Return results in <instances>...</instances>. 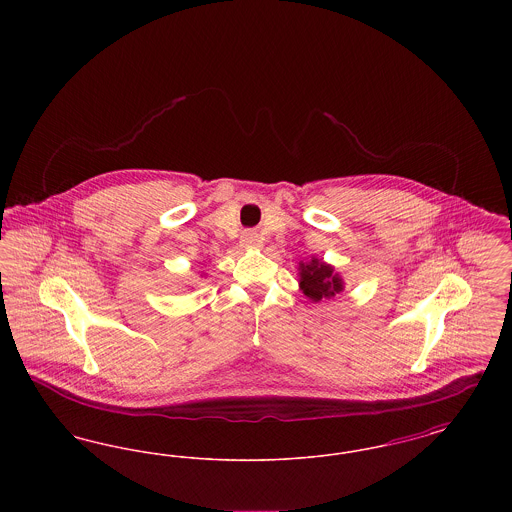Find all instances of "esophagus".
<instances>
[{"label": "esophagus", "instance_id": "34e87169", "mask_svg": "<svg viewBox=\"0 0 512 512\" xmlns=\"http://www.w3.org/2000/svg\"><path fill=\"white\" fill-rule=\"evenodd\" d=\"M242 245L245 247H259L261 245V238L255 230H245L242 234Z\"/></svg>", "mask_w": 512, "mask_h": 512}]
</instances>
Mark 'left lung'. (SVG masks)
<instances>
[{
  "instance_id": "obj_1",
  "label": "left lung",
  "mask_w": 512,
  "mask_h": 512,
  "mask_svg": "<svg viewBox=\"0 0 512 512\" xmlns=\"http://www.w3.org/2000/svg\"><path fill=\"white\" fill-rule=\"evenodd\" d=\"M299 274L301 290L313 301H320L322 297H334L343 290L341 278L334 274V268L318 259H313L309 265H301Z\"/></svg>"
}]
</instances>
